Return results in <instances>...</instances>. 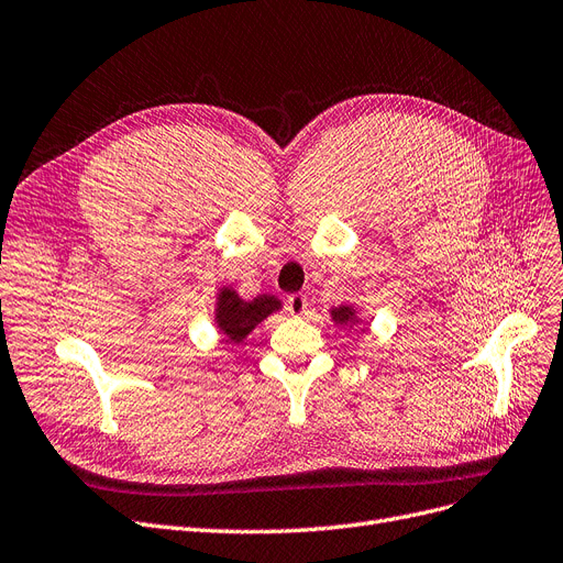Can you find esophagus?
Segmentation results:
<instances>
[{
    "label": "esophagus",
    "instance_id": "1",
    "mask_svg": "<svg viewBox=\"0 0 563 563\" xmlns=\"http://www.w3.org/2000/svg\"><path fill=\"white\" fill-rule=\"evenodd\" d=\"M287 310L292 316H297V318H301V316H306V310H308V299L303 297V295H292V297H287Z\"/></svg>",
    "mask_w": 563,
    "mask_h": 563
}]
</instances>
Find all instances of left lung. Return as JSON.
<instances>
[{
    "instance_id": "obj_1",
    "label": "left lung",
    "mask_w": 563,
    "mask_h": 563,
    "mask_svg": "<svg viewBox=\"0 0 563 563\" xmlns=\"http://www.w3.org/2000/svg\"><path fill=\"white\" fill-rule=\"evenodd\" d=\"M331 318H334V322L343 324V322L355 320V310H352L350 306H339V308L331 310Z\"/></svg>"
}]
</instances>
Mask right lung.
Segmentation results:
<instances>
[{"mask_svg": "<svg viewBox=\"0 0 563 563\" xmlns=\"http://www.w3.org/2000/svg\"><path fill=\"white\" fill-rule=\"evenodd\" d=\"M280 308V301L276 297H255L253 301H243L234 289L224 287L218 295V308H216V322L222 334L232 341L241 343L250 331H253L264 318H268L274 310Z\"/></svg>", "mask_w": 563, "mask_h": 563, "instance_id": "right-lung-1", "label": "right lung"}]
</instances>
